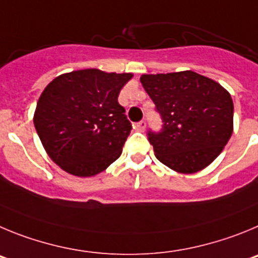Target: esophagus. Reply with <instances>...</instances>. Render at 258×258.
<instances>
[{
    "label": "esophagus",
    "instance_id": "34e87169",
    "mask_svg": "<svg viewBox=\"0 0 258 258\" xmlns=\"http://www.w3.org/2000/svg\"><path fill=\"white\" fill-rule=\"evenodd\" d=\"M145 127H146L145 120H140V122H138V123L135 124V128L138 130V131H140V132H144Z\"/></svg>",
    "mask_w": 258,
    "mask_h": 258
}]
</instances>
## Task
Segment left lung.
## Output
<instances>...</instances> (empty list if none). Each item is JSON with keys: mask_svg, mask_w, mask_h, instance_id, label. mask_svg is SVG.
<instances>
[{"mask_svg": "<svg viewBox=\"0 0 258 258\" xmlns=\"http://www.w3.org/2000/svg\"><path fill=\"white\" fill-rule=\"evenodd\" d=\"M140 81L163 122L159 132L148 131L158 161L180 173L212 163L233 134L230 94L191 71L143 74Z\"/></svg>", "mask_w": 258, "mask_h": 258, "instance_id": "obj_1", "label": "left lung"}]
</instances>
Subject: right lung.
Instances as JSON below:
<instances>
[{"label":"right lung","instance_id":"obj_1","mask_svg":"<svg viewBox=\"0 0 258 258\" xmlns=\"http://www.w3.org/2000/svg\"><path fill=\"white\" fill-rule=\"evenodd\" d=\"M131 73L83 69L61 74L41 94L34 127L48 157L80 177L97 175L122 154L131 122L118 95Z\"/></svg>","mask_w":258,"mask_h":258}]
</instances>
